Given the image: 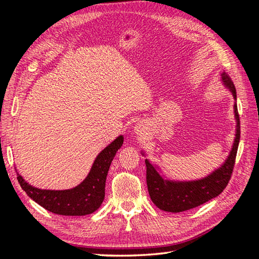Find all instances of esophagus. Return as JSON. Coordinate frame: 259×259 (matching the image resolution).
<instances>
[{
	"instance_id": "esophagus-1",
	"label": "esophagus",
	"mask_w": 259,
	"mask_h": 259,
	"mask_svg": "<svg viewBox=\"0 0 259 259\" xmlns=\"http://www.w3.org/2000/svg\"><path fill=\"white\" fill-rule=\"evenodd\" d=\"M135 134L138 135L139 137H143L146 134V128L145 125L143 123H138L135 126Z\"/></svg>"
}]
</instances>
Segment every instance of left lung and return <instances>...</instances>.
Listing matches in <instances>:
<instances>
[{
  "label": "left lung",
  "instance_id": "8db88e82",
  "mask_svg": "<svg viewBox=\"0 0 259 259\" xmlns=\"http://www.w3.org/2000/svg\"><path fill=\"white\" fill-rule=\"evenodd\" d=\"M222 81L226 88L230 90L233 98L237 100L236 88L226 72L222 73ZM233 108L237 128L231 151L223 165L211 171L206 177L190 180V182H175V180L165 179L160 174L158 166L148 159L145 160L148 191L156 207L169 213H180L204 204L205 202L216 198L224 191L231 178L240 143V117L237 104H234ZM143 154L145 155L144 152Z\"/></svg>",
  "mask_w": 259,
  "mask_h": 259
}]
</instances>
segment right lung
<instances>
[{
    "instance_id": "1",
    "label": "right lung",
    "mask_w": 259,
    "mask_h": 259,
    "mask_svg": "<svg viewBox=\"0 0 259 259\" xmlns=\"http://www.w3.org/2000/svg\"><path fill=\"white\" fill-rule=\"evenodd\" d=\"M120 135L108 145L94 161L89 175L72 189L45 190L29 185L17 173L20 187L38 205L54 214L64 216H84L97 210L105 199V187L109 167L116 151L123 145Z\"/></svg>"
}]
</instances>
